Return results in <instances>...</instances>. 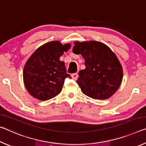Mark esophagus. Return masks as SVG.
<instances>
[{
  "label": "esophagus",
  "mask_w": 146,
  "mask_h": 146,
  "mask_svg": "<svg viewBox=\"0 0 146 146\" xmlns=\"http://www.w3.org/2000/svg\"><path fill=\"white\" fill-rule=\"evenodd\" d=\"M71 77H72V78L73 79V80H76L78 79V73H73L71 75Z\"/></svg>",
  "instance_id": "34e87169"
}]
</instances>
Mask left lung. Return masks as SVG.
<instances>
[{
    "label": "left lung",
    "instance_id": "left-lung-1",
    "mask_svg": "<svg viewBox=\"0 0 146 146\" xmlns=\"http://www.w3.org/2000/svg\"><path fill=\"white\" fill-rule=\"evenodd\" d=\"M73 53L84 58L85 70L78 73L76 83L84 95L93 99H108L117 91L123 78L119 60L109 47L101 42H74Z\"/></svg>",
    "mask_w": 146,
    "mask_h": 146
}]
</instances>
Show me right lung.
Here are the masks:
<instances>
[{"mask_svg": "<svg viewBox=\"0 0 146 146\" xmlns=\"http://www.w3.org/2000/svg\"><path fill=\"white\" fill-rule=\"evenodd\" d=\"M70 44L51 41L34 51L25 64L23 80L27 91L36 99L46 101L61 92L64 80L71 78L66 71L65 63L60 60Z\"/></svg>", "mask_w": 146, "mask_h": 146, "instance_id": "add662e5", "label": "right lung"}]
</instances>
